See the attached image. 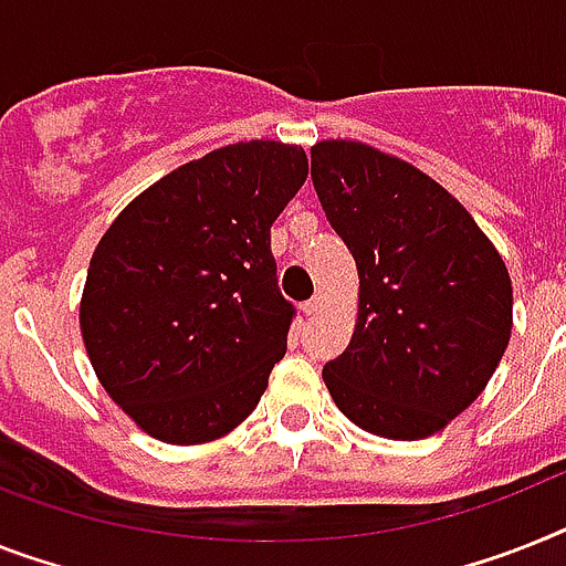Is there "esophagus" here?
<instances>
[{"label":"esophagus","instance_id":"34e87169","mask_svg":"<svg viewBox=\"0 0 566 566\" xmlns=\"http://www.w3.org/2000/svg\"><path fill=\"white\" fill-rule=\"evenodd\" d=\"M324 301H326L324 294H315V297H312L310 303H303V312H306V315H310V317L317 315V312L324 310Z\"/></svg>","mask_w":566,"mask_h":566}]
</instances>
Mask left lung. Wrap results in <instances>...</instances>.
I'll return each mask as SVG.
<instances>
[{"label":"left lung","mask_w":566,"mask_h":566,"mask_svg":"<svg viewBox=\"0 0 566 566\" xmlns=\"http://www.w3.org/2000/svg\"><path fill=\"white\" fill-rule=\"evenodd\" d=\"M312 181L356 260L349 347L324 367L338 410L367 433L424 440L483 394L512 338V277L454 196L361 142L312 147Z\"/></svg>","instance_id":"obj_1"}]
</instances>
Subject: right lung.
Returning <instances> with one entry per match:
<instances>
[{
    "label": "right lung",
    "mask_w": 566,
    "mask_h": 566,
    "mask_svg": "<svg viewBox=\"0 0 566 566\" xmlns=\"http://www.w3.org/2000/svg\"><path fill=\"white\" fill-rule=\"evenodd\" d=\"M306 176L297 144H228L149 185L97 242L83 344L112 401L153 440H219L265 394L294 312L272 226Z\"/></svg>",
    "instance_id": "add662e5"
}]
</instances>
